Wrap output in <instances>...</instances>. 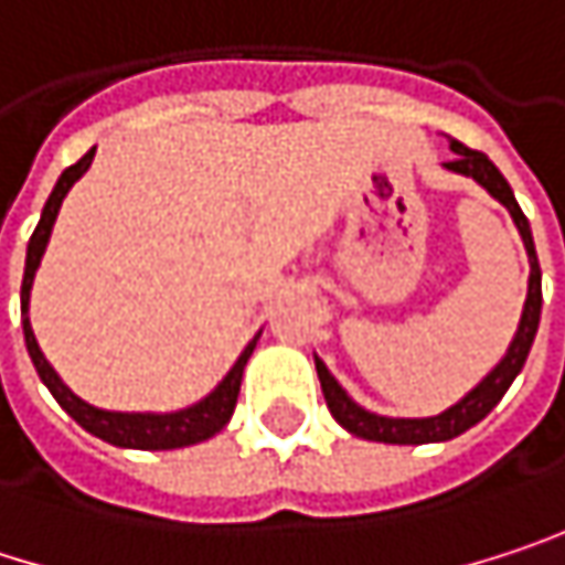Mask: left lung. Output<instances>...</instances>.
<instances>
[{
	"instance_id": "obj_1",
	"label": "left lung",
	"mask_w": 565,
	"mask_h": 565,
	"mask_svg": "<svg viewBox=\"0 0 565 565\" xmlns=\"http://www.w3.org/2000/svg\"><path fill=\"white\" fill-rule=\"evenodd\" d=\"M451 150H455V160L445 163L451 172H461V175H471L475 182H481L504 209L510 212L520 238H523V248H526V258H530V284H526V303H523V313H520V327L513 333V343H510L508 356L465 395L461 402H455L451 408H445L441 415H431V418H390V415H376V412H366L363 405H356L347 390L330 376V370L323 366V360L313 356L317 363V376H320V390L327 398V408L330 415L356 438H366V441H383V445H428V441H448V438H458L461 431H468L471 425H478L510 390V383L516 380V373L523 370L526 363V353L533 347V337H536V327H540V307H543V290H540V262H536V248H533V232H530V222L526 215L520 212L516 199H513V189L508 185V179L501 175V170L478 150L451 140Z\"/></svg>"
}]
</instances>
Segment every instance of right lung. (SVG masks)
Instances as JSON below:
<instances>
[{
    "label": "right lung",
    "mask_w": 565,
    "mask_h": 565,
    "mask_svg": "<svg viewBox=\"0 0 565 565\" xmlns=\"http://www.w3.org/2000/svg\"><path fill=\"white\" fill-rule=\"evenodd\" d=\"M97 150V147H94ZM94 150H87L74 167L57 175L55 189L42 209V218L29 238V252H25V275H22V330H25V347H29V356L42 376V383L52 390L57 398V405L90 435L117 445V448H140V451H170V448H185V445H199L205 438H212L215 431H222L235 412V402H238V390H242V373H245V363L248 356L255 353V343L262 333H255V340L242 350V356L235 360V366L228 370V376L205 395L199 398L195 405L189 408H179V412H107V408H97L84 398L71 393L61 376L52 370V363L45 360L35 333H32V320H29V297H32V281H35V271L42 265V255H45V245L52 238V225L57 218V209L67 195V189L87 172L90 160H94Z\"/></svg>",
    "instance_id": "add662e5"
}]
</instances>
